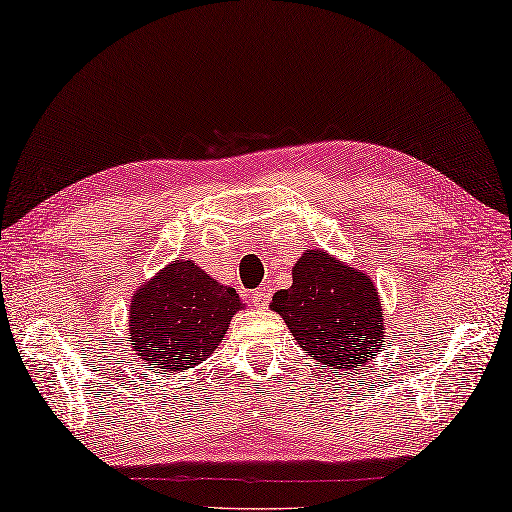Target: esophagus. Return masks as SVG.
<instances>
[{"mask_svg":"<svg viewBox=\"0 0 512 512\" xmlns=\"http://www.w3.org/2000/svg\"><path fill=\"white\" fill-rule=\"evenodd\" d=\"M252 298H254V306H256V309L263 311V309H267V304H269V298H271V295H269V291H267V289H258V291H254Z\"/></svg>","mask_w":512,"mask_h":512,"instance_id":"esophagus-1","label":"esophagus"}]
</instances>
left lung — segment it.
<instances>
[{
    "mask_svg": "<svg viewBox=\"0 0 512 512\" xmlns=\"http://www.w3.org/2000/svg\"><path fill=\"white\" fill-rule=\"evenodd\" d=\"M271 309L295 342L324 366L355 370L385 339L383 309L370 276L324 249H309L293 267V285L280 289Z\"/></svg>",
    "mask_w": 512,
    "mask_h": 512,
    "instance_id": "left-lung-1",
    "label": "left lung"
}]
</instances>
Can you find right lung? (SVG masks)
I'll use <instances>...</instances> for the list:
<instances>
[{
	"label": "right lung",
	"mask_w": 512,
	"mask_h": 512,
	"mask_svg": "<svg viewBox=\"0 0 512 512\" xmlns=\"http://www.w3.org/2000/svg\"><path fill=\"white\" fill-rule=\"evenodd\" d=\"M238 309L243 304L232 287L192 260H173L133 293L129 342L162 374L188 370L212 355Z\"/></svg>",
	"instance_id": "1"
}]
</instances>
